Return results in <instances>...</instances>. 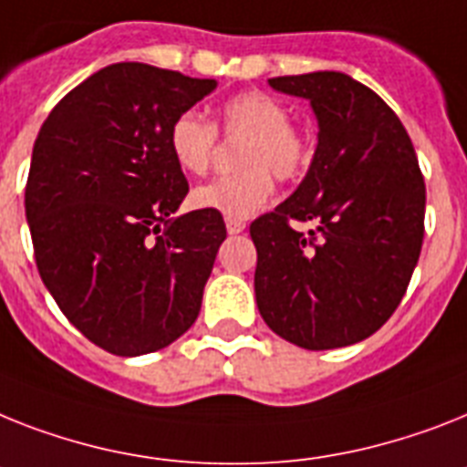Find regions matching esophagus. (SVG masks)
Wrapping results in <instances>:
<instances>
[{"mask_svg":"<svg viewBox=\"0 0 467 467\" xmlns=\"http://www.w3.org/2000/svg\"><path fill=\"white\" fill-rule=\"evenodd\" d=\"M226 231H229L231 236L243 234V231H245V222H243V219H226Z\"/></svg>","mask_w":467,"mask_h":467,"instance_id":"1","label":"esophagus"}]
</instances>
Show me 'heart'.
<instances>
[{"label": "heart", "mask_w": 467, "mask_h": 467, "mask_svg": "<svg viewBox=\"0 0 467 467\" xmlns=\"http://www.w3.org/2000/svg\"><path fill=\"white\" fill-rule=\"evenodd\" d=\"M222 130L229 140H243L236 164L243 169L202 183L191 192L195 210L214 212L226 219H248L265 207L276 179H296L310 161V145L291 126V114L267 92L250 90L226 99L219 111ZM217 148L214 123L198 111H183L169 129V152L186 173H205Z\"/></svg>", "instance_id": "1"}]
</instances>
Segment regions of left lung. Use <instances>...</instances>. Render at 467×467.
Returning <instances> with one entry per match:
<instances>
[{
	"mask_svg": "<svg viewBox=\"0 0 467 467\" xmlns=\"http://www.w3.org/2000/svg\"><path fill=\"white\" fill-rule=\"evenodd\" d=\"M310 102L317 148L294 195L250 224L267 327L307 350L372 337L406 294L425 236V179L391 107L346 73L269 78ZM291 221H312L303 234Z\"/></svg>",
	"mask_w": 467,
	"mask_h": 467,
	"instance_id": "left-lung-1",
	"label": "left lung"
}]
</instances>
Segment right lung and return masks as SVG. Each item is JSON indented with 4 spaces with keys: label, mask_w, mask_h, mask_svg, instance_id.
Returning <instances> with one entry per match:
<instances>
[{
    "label": "right lung",
    "mask_w": 467,
    "mask_h": 467,
    "mask_svg": "<svg viewBox=\"0 0 467 467\" xmlns=\"http://www.w3.org/2000/svg\"><path fill=\"white\" fill-rule=\"evenodd\" d=\"M214 88L111 64L49 111L33 145L26 219L37 272L68 322L114 356L167 348L198 319L226 226L205 210L173 217L188 181L169 129Z\"/></svg>",
    "instance_id": "1"
}]
</instances>
